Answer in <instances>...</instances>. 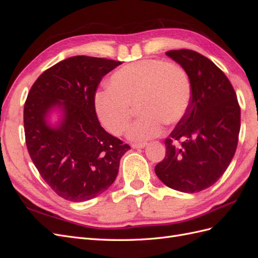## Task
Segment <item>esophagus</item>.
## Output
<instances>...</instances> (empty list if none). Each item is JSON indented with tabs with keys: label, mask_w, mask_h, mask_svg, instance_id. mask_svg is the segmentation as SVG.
Returning <instances> with one entry per match:
<instances>
[{
	"label": "esophagus",
	"mask_w": 258,
	"mask_h": 258,
	"mask_svg": "<svg viewBox=\"0 0 258 258\" xmlns=\"http://www.w3.org/2000/svg\"><path fill=\"white\" fill-rule=\"evenodd\" d=\"M134 148H144L146 146V143L141 142V143H132L131 145Z\"/></svg>",
	"instance_id": "esophagus-1"
}]
</instances>
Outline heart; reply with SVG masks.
Masks as SVG:
<instances>
[{
  "label": "heart",
  "mask_w": 258,
  "mask_h": 258,
  "mask_svg": "<svg viewBox=\"0 0 258 258\" xmlns=\"http://www.w3.org/2000/svg\"><path fill=\"white\" fill-rule=\"evenodd\" d=\"M191 83L185 70L175 63L145 59L119 68L110 76L107 88L93 96V107L100 123L114 136L129 127L134 108L140 118L128 137L146 140L159 136L163 123L175 124L188 111Z\"/></svg>",
  "instance_id": "b5f03b06"
}]
</instances>
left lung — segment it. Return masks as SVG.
<instances>
[{
	"mask_svg": "<svg viewBox=\"0 0 258 258\" xmlns=\"http://www.w3.org/2000/svg\"><path fill=\"white\" fill-rule=\"evenodd\" d=\"M166 54L188 74L191 100L184 118L165 140L166 156L155 173L170 188L198 192L224 174L236 153L240 106L227 76L210 59L190 49Z\"/></svg>",
	"mask_w": 258,
	"mask_h": 258,
	"instance_id": "8db88e82",
	"label": "left lung"
}]
</instances>
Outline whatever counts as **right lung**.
Instances as JSON below:
<instances>
[{"instance_id": "right-lung-1", "label": "right lung", "mask_w": 258, "mask_h": 258, "mask_svg": "<svg viewBox=\"0 0 258 258\" xmlns=\"http://www.w3.org/2000/svg\"><path fill=\"white\" fill-rule=\"evenodd\" d=\"M119 64L104 58H68L43 72L28 93L23 123L29 155L44 181L66 200L82 202L105 191L130 150L101 127L93 107L101 80ZM54 107L62 111V119L52 127L47 116Z\"/></svg>"}]
</instances>
